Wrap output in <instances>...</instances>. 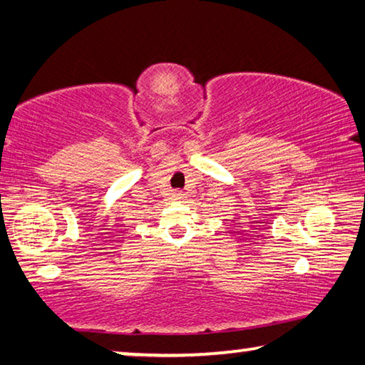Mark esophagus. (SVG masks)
<instances>
[{
  "label": "esophagus",
  "instance_id": "1",
  "mask_svg": "<svg viewBox=\"0 0 365 365\" xmlns=\"http://www.w3.org/2000/svg\"><path fill=\"white\" fill-rule=\"evenodd\" d=\"M172 197H174L175 201H182V200H185V193H182V191H174V193H172Z\"/></svg>",
  "mask_w": 365,
  "mask_h": 365
}]
</instances>
